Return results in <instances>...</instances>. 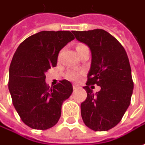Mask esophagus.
Returning <instances> with one entry per match:
<instances>
[{
  "label": "esophagus",
  "instance_id": "1",
  "mask_svg": "<svg viewBox=\"0 0 145 145\" xmlns=\"http://www.w3.org/2000/svg\"><path fill=\"white\" fill-rule=\"evenodd\" d=\"M73 89H74V90H77L79 89V86H78V85H73Z\"/></svg>",
  "mask_w": 145,
  "mask_h": 145
}]
</instances>
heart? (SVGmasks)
<instances>
[{
  "label": "heart",
  "instance_id": "b5f03b06",
  "mask_svg": "<svg viewBox=\"0 0 145 145\" xmlns=\"http://www.w3.org/2000/svg\"><path fill=\"white\" fill-rule=\"evenodd\" d=\"M85 47H87V46L83 44H78V45L76 46V51H77V52H78L80 50H82V49L83 48H85ZM78 77H79V74L76 72H70L68 73V74H67V78H70V79L72 80H76Z\"/></svg>",
  "mask_w": 145,
  "mask_h": 145
}]
</instances>
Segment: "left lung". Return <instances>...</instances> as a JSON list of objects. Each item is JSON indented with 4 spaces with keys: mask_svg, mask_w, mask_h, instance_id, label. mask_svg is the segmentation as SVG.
<instances>
[{
    "mask_svg": "<svg viewBox=\"0 0 145 145\" xmlns=\"http://www.w3.org/2000/svg\"><path fill=\"white\" fill-rule=\"evenodd\" d=\"M72 33L78 41L89 46L92 53L86 86L83 87L87 97L81 104L82 118L91 129L107 131L122 120L130 104L133 82L129 59L122 44L105 30ZM91 84H97L101 89L93 94Z\"/></svg>",
    "mask_w": 145,
    "mask_h": 145,
    "instance_id": "1",
    "label": "left lung"
}]
</instances>
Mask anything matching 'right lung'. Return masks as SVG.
I'll use <instances>...</instances> for the list:
<instances>
[{
    "mask_svg": "<svg viewBox=\"0 0 145 145\" xmlns=\"http://www.w3.org/2000/svg\"><path fill=\"white\" fill-rule=\"evenodd\" d=\"M74 39L70 31H41L25 39L13 56L9 92L21 120L32 129L44 130L55 125L63 102L72 93L67 80L53 87L47 85L45 73L56 66L59 51Z\"/></svg>",
    "mask_w": 145,
    "mask_h": 145,
    "instance_id": "add662e5",
    "label": "right lung"
}]
</instances>
